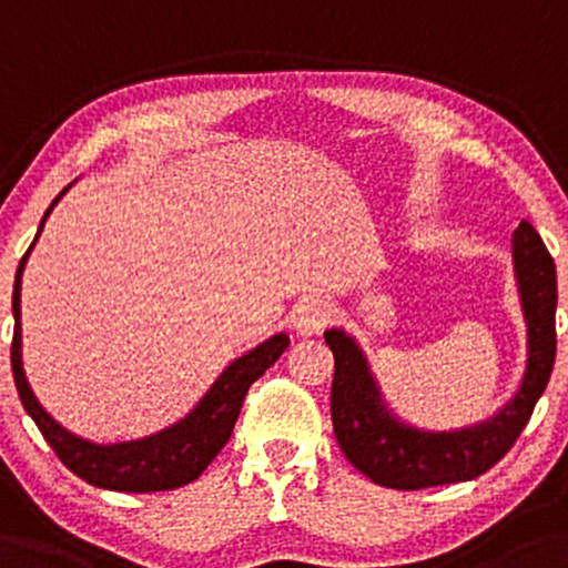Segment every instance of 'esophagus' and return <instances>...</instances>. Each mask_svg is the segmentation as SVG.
Listing matches in <instances>:
<instances>
[{
	"label": "esophagus",
	"mask_w": 568,
	"mask_h": 568,
	"mask_svg": "<svg viewBox=\"0 0 568 568\" xmlns=\"http://www.w3.org/2000/svg\"><path fill=\"white\" fill-rule=\"evenodd\" d=\"M329 316H333V305L327 301H318V297H311V301L301 303L292 311V329L297 335H314L318 329L327 327Z\"/></svg>",
	"instance_id": "34e87169"
}]
</instances>
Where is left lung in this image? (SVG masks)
I'll use <instances>...</instances> for the list:
<instances>
[{
	"label": "left lung",
	"mask_w": 568,
	"mask_h": 568,
	"mask_svg": "<svg viewBox=\"0 0 568 568\" xmlns=\"http://www.w3.org/2000/svg\"><path fill=\"white\" fill-rule=\"evenodd\" d=\"M513 263L520 308L526 318V373L520 388L499 413L454 432H426L399 422L388 410L381 388L352 335L327 329L335 356L333 429L343 456L378 486L418 490L475 480L488 473L520 437L534 405L550 381L556 362V263L531 222L513 233Z\"/></svg>",
	"instance_id": "1"
}]
</instances>
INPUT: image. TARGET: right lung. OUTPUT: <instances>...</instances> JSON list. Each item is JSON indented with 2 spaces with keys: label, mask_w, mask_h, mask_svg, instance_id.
Here are the masks:
<instances>
[{
  "label": "right lung",
  "mask_w": 568,
  "mask_h": 568,
  "mask_svg": "<svg viewBox=\"0 0 568 568\" xmlns=\"http://www.w3.org/2000/svg\"><path fill=\"white\" fill-rule=\"evenodd\" d=\"M63 187L59 199L67 193ZM55 199L50 209L44 212L40 231L59 203ZM37 231V239H40ZM34 239V241H37ZM31 241L29 252L34 250ZM29 252L21 257L16 273V286H12V316H16V333H12V378H16L18 397H21L23 407L34 424L40 426L42 437L48 439L50 448L61 458L63 467L72 469L74 475L91 483L95 488H110V490H125V494H152V490H174L187 483L199 480L203 469L214 462V456L225 448V443L233 435V426L239 422L241 405H244L246 392L260 375L265 373L273 362L278 359L290 346V337L284 333L267 337L257 348L246 352L244 356L231 362L222 369L220 378L214 381L212 388L203 394V399L182 422L171 424L169 429L158 432V435L131 439V443H114V445H99L91 439H82L50 416L40 405V399L31 392L27 373H23L21 362V276L23 265H27Z\"/></svg>",
  "instance_id": "add662e5"
}]
</instances>
